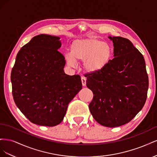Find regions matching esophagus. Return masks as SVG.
Masks as SVG:
<instances>
[{
    "mask_svg": "<svg viewBox=\"0 0 157 157\" xmlns=\"http://www.w3.org/2000/svg\"><path fill=\"white\" fill-rule=\"evenodd\" d=\"M81 81H82V86H86V79L84 77H81Z\"/></svg>",
    "mask_w": 157,
    "mask_h": 157,
    "instance_id": "1",
    "label": "esophagus"
}]
</instances>
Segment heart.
<instances>
[{
  "label": "heart",
  "instance_id": "heart-1",
  "mask_svg": "<svg viewBox=\"0 0 157 157\" xmlns=\"http://www.w3.org/2000/svg\"><path fill=\"white\" fill-rule=\"evenodd\" d=\"M112 54L111 46L96 39H77L72 42L70 54L65 56L70 67H74L76 61H84L83 67L88 72L94 73L103 69L109 63Z\"/></svg>",
  "mask_w": 157,
  "mask_h": 157
}]
</instances>
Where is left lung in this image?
<instances>
[{
	"label": "left lung",
	"instance_id": "left-lung-1",
	"mask_svg": "<svg viewBox=\"0 0 157 157\" xmlns=\"http://www.w3.org/2000/svg\"><path fill=\"white\" fill-rule=\"evenodd\" d=\"M113 40L114 58L98 72L86 74V86L94 95L89 104L93 117L106 127L130 122L145 105L149 78L143 55L126 38Z\"/></svg>",
	"mask_w": 157,
	"mask_h": 157
}]
</instances>
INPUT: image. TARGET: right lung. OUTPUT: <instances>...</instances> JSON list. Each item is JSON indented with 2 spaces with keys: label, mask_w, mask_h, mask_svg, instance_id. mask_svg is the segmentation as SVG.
Wrapping results in <instances>:
<instances>
[{
  "label": "right lung",
  "mask_w": 157,
  "mask_h": 157,
  "mask_svg": "<svg viewBox=\"0 0 157 157\" xmlns=\"http://www.w3.org/2000/svg\"><path fill=\"white\" fill-rule=\"evenodd\" d=\"M58 36L41 34L23 46L12 69L16 105L35 124L54 126L63 121L69 103L82 88L80 75L65 74Z\"/></svg>",
  "instance_id": "obj_1"
}]
</instances>
